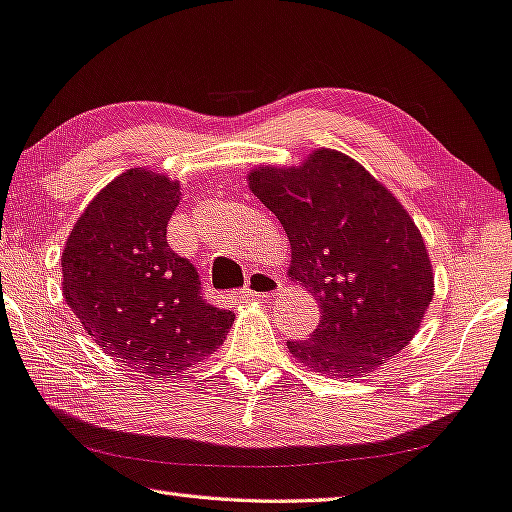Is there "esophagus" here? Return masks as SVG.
I'll use <instances>...</instances> for the list:
<instances>
[{"label": "esophagus", "instance_id": "1", "mask_svg": "<svg viewBox=\"0 0 512 512\" xmlns=\"http://www.w3.org/2000/svg\"><path fill=\"white\" fill-rule=\"evenodd\" d=\"M281 288V283L275 275H270L266 270H253L248 275L244 294L255 296V299H268V296L275 294Z\"/></svg>", "mask_w": 512, "mask_h": 512}]
</instances>
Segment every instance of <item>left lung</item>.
Wrapping results in <instances>:
<instances>
[{"mask_svg": "<svg viewBox=\"0 0 512 512\" xmlns=\"http://www.w3.org/2000/svg\"><path fill=\"white\" fill-rule=\"evenodd\" d=\"M248 185L288 233V275L323 312L310 338L288 342L294 358L353 379L408 347L432 303L434 272L401 202L358 161L327 148L299 168H257Z\"/></svg>", "mask_w": 512, "mask_h": 512, "instance_id": "8db88e82", "label": "left lung"}]
</instances>
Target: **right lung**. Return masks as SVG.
<instances>
[{
	"label": "right lung",
	"mask_w": 512,
	"mask_h": 512,
	"mask_svg": "<svg viewBox=\"0 0 512 512\" xmlns=\"http://www.w3.org/2000/svg\"><path fill=\"white\" fill-rule=\"evenodd\" d=\"M181 185L128 170L95 196L61 257L63 296L111 358L150 375H176L227 338L235 314L211 305L189 259L168 244Z\"/></svg>",
	"instance_id": "obj_1"
}]
</instances>
